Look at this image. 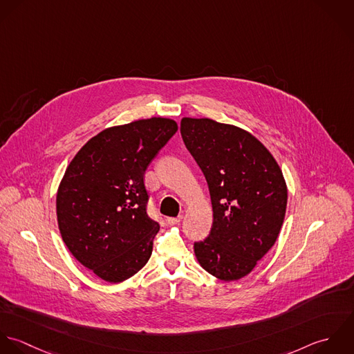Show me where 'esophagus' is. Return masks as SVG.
Segmentation results:
<instances>
[{"label":"esophagus","mask_w":354,"mask_h":354,"mask_svg":"<svg viewBox=\"0 0 354 354\" xmlns=\"http://www.w3.org/2000/svg\"><path fill=\"white\" fill-rule=\"evenodd\" d=\"M182 216H178V217H168L167 218V221H168V224H171V225H176V224H179L180 221H182Z\"/></svg>","instance_id":"obj_1"}]
</instances>
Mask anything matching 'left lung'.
<instances>
[{
  "mask_svg": "<svg viewBox=\"0 0 354 354\" xmlns=\"http://www.w3.org/2000/svg\"><path fill=\"white\" fill-rule=\"evenodd\" d=\"M180 134L208 182L213 224L194 243L200 266L232 282L249 275L275 245L287 185L271 151L249 131L208 118H183Z\"/></svg>",
  "mask_w": 354,
  "mask_h": 354,
  "instance_id": "8db88e82",
  "label": "left lung"
}]
</instances>
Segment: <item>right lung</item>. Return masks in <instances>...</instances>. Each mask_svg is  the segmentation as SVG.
I'll return each instance as SVG.
<instances>
[{
    "instance_id": "1",
    "label": "right lung",
    "mask_w": 354,
    "mask_h": 354,
    "mask_svg": "<svg viewBox=\"0 0 354 354\" xmlns=\"http://www.w3.org/2000/svg\"><path fill=\"white\" fill-rule=\"evenodd\" d=\"M178 131L167 118L102 130L86 142L59 185L56 212L72 256L109 283L134 277L149 261L160 225L146 213L143 174Z\"/></svg>"
}]
</instances>
